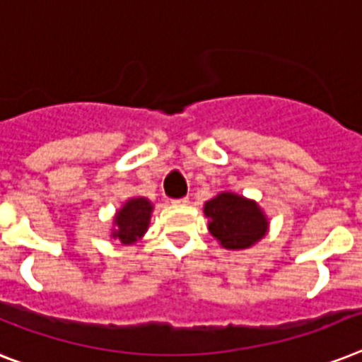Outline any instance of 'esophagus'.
<instances>
[{
  "label": "esophagus",
  "mask_w": 362,
  "mask_h": 362,
  "mask_svg": "<svg viewBox=\"0 0 362 362\" xmlns=\"http://www.w3.org/2000/svg\"><path fill=\"white\" fill-rule=\"evenodd\" d=\"M187 201H189L187 197H182V199H175L173 202H176V204H187Z\"/></svg>",
  "instance_id": "1"
}]
</instances>
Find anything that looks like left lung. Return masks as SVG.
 Returning a JSON list of instances; mask_svg holds the SVG:
<instances>
[{
	"label": "left lung",
	"mask_w": 362,
	"mask_h": 362,
	"mask_svg": "<svg viewBox=\"0 0 362 362\" xmlns=\"http://www.w3.org/2000/svg\"><path fill=\"white\" fill-rule=\"evenodd\" d=\"M211 236L227 249H245L266 234L267 221L260 208L234 193H221L204 204Z\"/></svg>",
	"instance_id": "left-lung-1"
}]
</instances>
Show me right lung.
Returning <instances> with one entry per match:
<instances>
[{"label":"right lung","mask_w":362,"mask_h":362,"mask_svg":"<svg viewBox=\"0 0 362 362\" xmlns=\"http://www.w3.org/2000/svg\"><path fill=\"white\" fill-rule=\"evenodd\" d=\"M151 202L146 199H132L122 206L117 216V230L113 236L119 238L122 243H134L137 238L145 234L148 221H151Z\"/></svg>","instance_id":"obj_1"}]
</instances>
